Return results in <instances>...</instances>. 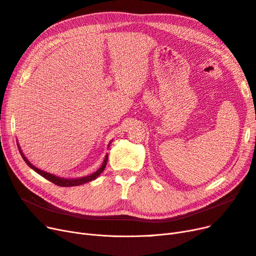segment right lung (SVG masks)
Returning a JSON list of instances; mask_svg holds the SVG:
<instances>
[{
  "mask_svg": "<svg viewBox=\"0 0 256 256\" xmlns=\"http://www.w3.org/2000/svg\"><path fill=\"white\" fill-rule=\"evenodd\" d=\"M18 150H20V154H21L22 158L24 159V162L27 164L28 166L32 168L34 172H36L38 174H40L42 177L46 178L47 180H50V182H52V184H56V186H80V184H86V182H92V180H94V179H96V178L103 172V170L106 168V164H108V155H106V158H104V162H103L102 166H101L99 168V170H97V171L94 172V173H92V174H90V175H88V176L81 177V178H74V179L72 178V179H68V178H60V177H58V176L50 174V173H46V172L42 171V170L36 168L34 166H32L30 162H28L27 158H26V157L24 156V154L22 153V150H21L20 146H18Z\"/></svg>",
  "mask_w": 256,
  "mask_h": 256,
  "instance_id": "add662e5",
  "label": "right lung"
}]
</instances>
